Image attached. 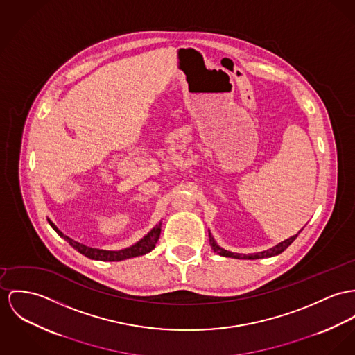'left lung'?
Wrapping results in <instances>:
<instances>
[{
    "instance_id": "obj_1",
    "label": "left lung",
    "mask_w": 355,
    "mask_h": 355,
    "mask_svg": "<svg viewBox=\"0 0 355 355\" xmlns=\"http://www.w3.org/2000/svg\"><path fill=\"white\" fill-rule=\"evenodd\" d=\"M301 231H302V228H301L300 231H299L296 235H293V236H291V238L285 239L284 242H281V243L274 245V247L269 248V250H265V251H261V252H257V254H248V255H245V254H238V252H231V251H227V250L221 248V247L215 242V239H214V236L211 235V232H209V245L212 247V250H214L215 252H218V255H221V257L236 258V259H259V258H270V257H274V255L281 254L285 248H288L289 245H292V242L299 236V234H300Z\"/></svg>"
}]
</instances>
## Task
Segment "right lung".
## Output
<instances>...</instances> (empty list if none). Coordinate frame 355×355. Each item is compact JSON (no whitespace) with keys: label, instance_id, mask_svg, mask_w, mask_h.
<instances>
[{"label":"right lung","instance_id":"1","mask_svg":"<svg viewBox=\"0 0 355 355\" xmlns=\"http://www.w3.org/2000/svg\"><path fill=\"white\" fill-rule=\"evenodd\" d=\"M50 225L56 231V234L63 238L66 242H69V245H71L73 248H76L78 252H81L82 255L90 258V259H96V261H110V262H114V261H124L128 258H134V257H139V255H144L147 252H150L151 250H154V247L157 245L159 235H161V224H157L146 236H143L137 243L123 248V250H117V251H110V250H100V248H93V247H87V245H82L80 242L73 241L71 238L66 236L62 231L58 230V227L55 225L54 223L49 218Z\"/></svg>","mask_w":355,"mask_h":355}]
</instances>
